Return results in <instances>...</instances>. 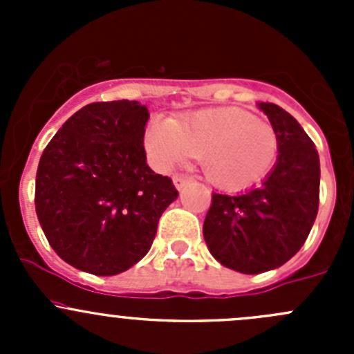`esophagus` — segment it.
<instances>
[{"label":"esophagus","instance_id":"34e87169","mask_svg":"<svg viewBox=\"0 0 354 354\" xmlns=\"http://www.w3.org/2000/svg\"><path fill=\"white\" fill-rule=\"evenodd\" d=\"M173 181H174V185H176L178 190H185V188L192 183V178L185 176V174H176V176L173 178Z\"/></svg>","mask_w":354,"mask_h":354}]
</instances>
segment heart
<instances>
[{
  "label": "heart",
  "mask_w": 354,
  "mask_h": 354,
  "mask_svg": "<svg viewBox=\"0 0 354 354\" xmlns=\"http://www.w3.org/2000/svg\"><path fill=\"white\" fill-rule=\"evenodd\" d=\"M145 151L162 171L200 159L210 183L243 190L262 181L279 156V138L269 123L240 109H202L169 121H154Z\"/></svg>",
  "instance_id": "obj_1"
}]
</instances>
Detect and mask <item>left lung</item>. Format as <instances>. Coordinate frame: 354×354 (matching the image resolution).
<instances>
[{"instance_id": "obj_1", "label": "left lung", "mask_w": 354, "mask_h": 354, "mask_svg": "<svg viewBox=\"0 0 354 354\" xmlns=\"http://www.w3.org/2000/svg\"><path fill=\"white\" fill-rule=\"evenodd\" d=\"M279 138L274 169L245 194H212L203 221L209 252L224 267L260 274L286 263L308 238L319 212L320 160L301 124L272 102H259Z\"/></svg>"}]
</instances>
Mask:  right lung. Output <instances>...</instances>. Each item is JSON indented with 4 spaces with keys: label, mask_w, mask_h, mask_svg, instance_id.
<instances>
[{
    "label": "right lung",
    "mask_w": 354,
    "mask_h": 354,
    "mask_svg": "<svg viewBox=\"0 0 354 354\" xmlns=\"http://www.w3.org/2000/svg\"><path fill=\"white\" fill-rule=\"evenodd\" d=\"M149 111L137 101L92 102L65 121L39 160L35 212L66 263L95 276L144 259L157 223L178 197L149 167Z\"/></svg>",
    "instance_id": "right-lung-1"
}]
</instances>
